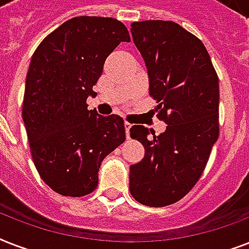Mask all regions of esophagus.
<instances>
[{
	"label": "esophagus",
	"mask_w": 249,
	"mask_h": 249,
	"mask_svg": "<svg viewBox=\"0 0 249 249\" xmlns=\"http://www.w3.org/2000/svg\"><path fill=\"white\" fill-rule=\"evenodd\" d=\"M125 125V133H126V138H129V136H130V128H132V124L130 123H128V121H125L124 123Z\"/></svg>",
	"instance_id": "esophagus-1"
}]
</instances>
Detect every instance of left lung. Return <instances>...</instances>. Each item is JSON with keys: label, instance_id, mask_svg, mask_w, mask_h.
I'll return each instance as SVG.
<instances>
[{"label": "left lung", "instance_id": "obj_1", "mask_svg": "<svg viewBox=\"0 0 249 249\" xmlns=\"http://www.w3.org/2000/svg\"><path fill=\"white\" fill-rule=\"evenodd\" d=\"M130 31L166 129L155 136L143 125L130 128L144 158L130 165L129 190L141 204L165 207L199 181L218 138V77L204 44L177 23L134 21Z\"/></svg>", "mask_w": 249, "mask_h": 249}]
</instances>
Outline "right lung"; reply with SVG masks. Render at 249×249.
Masks as SVG:
<instances>
[{"instance_id":"right-lung-1","label":"right lung","mask_w":249,"mask_h":249,"mask_svg":"<svg viewBox=\"0 0 249 249\" xmlns=\"http://www.w3.org/2000/svg\"><path fill=\"white\" fill-rule=\"evenodd\" d=\"M129 41L116 19L77 17L33 53L21 117L37 172L63 196L93 193L103 159L125 141L124 120L88 109L86 99L94 95L107 56Z\"/></svg>"}]
</instances>
